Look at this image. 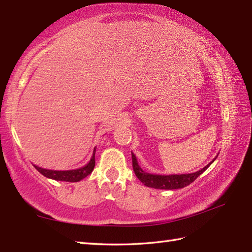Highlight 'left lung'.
Masks as SVG:
<instances>
[{
  "label": "left lung",
  "instance_id": "left-lung-1",
  "mask_svg": "<svg viewBox=\"0 0 252 252\" xmlns=\"http://www.w3.org/2000/svg\"><path fill=\"white\" fill-rule=\"evenodd\" d=\"M216 158L213 159L208 165H206L205 168L197 171L195 173H189V174L158 175V174L147 173L145 171H143V169L138 165L135 155L133 153H132V165H133V171H134L137 179L140 180L144 185H146L148 187H153V189H183V187L192 183V182H194L202 172H205V171L209 168V165L215 161Z\"/></svg>",
  "mask_w": 252,
  "mask_h": 252
}]
</instances>
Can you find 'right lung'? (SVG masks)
<instances>
[{
  "mask_svg": "<svg viewBox=\"0 0 252 252\" xmlns=\"http://www.w3.org/2000/svg\"><path fill=\"white\" fill-rule=\"evenodd\" d=\"M95 167V148L93 152V156L91 158L89 163H87L82 168H79L76 170H68V171H55V170H47L34 165V168L39 171V172L46 176L49 179H53L56 181H65V182H79L82 179L87 178L89 174L92 173V171Z\"/></svg>",
  "mask_w": 252,
  "mask_h": 252,
  "instance_id": "right-lung-1",
  "label": "right lung"
}]
</instances>
